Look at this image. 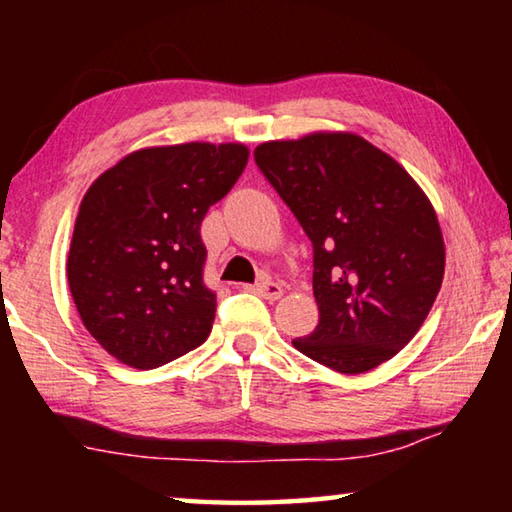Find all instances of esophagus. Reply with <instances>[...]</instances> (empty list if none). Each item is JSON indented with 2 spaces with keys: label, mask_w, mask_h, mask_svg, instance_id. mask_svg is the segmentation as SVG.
Listing matches in <instances>:
<instances>
[{
  "label": "esophagus",
  "mask_w": 512,
  "mask_h": 512,
  "mask_svg": "<svg viewBox=\"0 0 512 512\" xmlns=\"http://www.w3.org/2000/svg\"><path fill=\"white\" fill-rule=\"evenodd\" d=\"M250 291H255L257 296H262L266 300H277L282 296V287L277 282H273L271 277H264V280H259L257 284L250 287Z\"/></svg>",
  "instance_id": "esophagus-1"
}]
</instances>
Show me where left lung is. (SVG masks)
Instances as JSON below:
<instances>
[{
  "label": "left lung",
  "instance_id": "1",
  "mask_svg": "<svg viewBox=\"0 0 512 512\" xmlns=\"http://www.w3.org/2000/svg\"><path fill=\"white\" fill-rule=\"evenodd\" d=\"M255 164L314 248L318 325L296 350L345 375L395 357L445 273L429 198L391 155L350 133L266 142Z\"/></svg>",
  "mask_w": 512,
  "mask_h": 512
}]
</instances>
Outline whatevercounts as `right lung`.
<instances>
[{"mask_svg":"<svg viewBox=\"0 0 512 512\" xmlns=\"http://www.w3.org/2000/svg\"><path fill=\"white\" fill-rule=\"evenodd\" d=\"M248 162L244 144H178L126 155L83 196L67 282L88 332L126 366L151 370L212 332L201 223Z\"/></svg>","mask_w":512,"mask_h":512,"instance_id":"obj_1","label":"right lung"}]
</instances>
